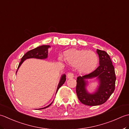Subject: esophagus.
Here are the masks:
<instances>
[{
  "label": "esophagus",
  "instance_id": "34e87169",
  "mask_svg": "<svg viewBox=\"0 0 129 129\" xmlns=\"http://www.w3.org/2000/svg\"><path fill=\"white\" fill-rule=\"evenodd\" d=\"M67 76L68 78H72L74 77V75H73V73L72 72H69L67 74Z\"/></svg>",
  "mask_w": 129,
  "mask_h": 129
}]
</instances>
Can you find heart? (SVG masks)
Here are the masks:
<instances>
[{"label": "heart", "mask_w": 129, "mask_h": 129, "mask_svg": "<svg viewBox=\"0 0 129 129\" xmlns=\"http://www.w3.org/2000/svg\"><path fill=\"white\" fill-rule=\"evenodd\" d=\"M64 59L68 64L75 66L81 73H91L99 64V57L95 52L86 49H70L63 52Z\"/></svg>", "instance_id": "b5f03b06"}]
</instances>
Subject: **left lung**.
I'll return each mask as SVG.
<instances>
[{
  "instance_id": "8db88e82",
  "label": "left lung",
  "mask_w": 129,
  "mask_h": 129,
  "mask_svg": "<svg viewBox=\"0 0 129 129\" xmlns=\"http://www.w3.org/2000/svg\"><path fill=\"white\" fill-rule=\"evenodd\" d=\"M100 59V66L93 71L77 78L76 91L80 101L87 106H97L104 104L114 92L115 88V68L109 55L104 51L97 49ZM98 77L100 80V87L94 94H89L85 90L84 79Z\"/></svg>"
}]
</instances>
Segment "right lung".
Returning a JSON list of instances; mask_svg holds the SVG:
<instances>
[{"label":"right lung","mask_w":129,"mask_h":129,"mask_svg":"<svg viewBox=\"0 0 129 129\" xmlns=\"http://www.w3.org/2000/svg\"><path fill=\"white\" fill-rule=\"evenodd\" d=\"M49 47V46H39L38 47H37V48L33 49L30 50V51H28L27 52L24 56H23V57L21 59V61L20 62L19 66H18V69L17 70V72L18 70V68L20 67V66L21 64L22 63L23 61L25 60L26 59L28 58H38V59H44L46 58L48 56V48ZM66 80V75H63L62 76V77L61 78V80L59 81V83L58 85V87L57 89V92L58 90V89L61 87L63 85V84L64 83V82ZM52 104H49L48 106H47L45 107H43V108L42 109H39V110L41 109H46L47 107H49L50 105Z\"/></svg>","instance_id":"add662e5"}]
</instances>
